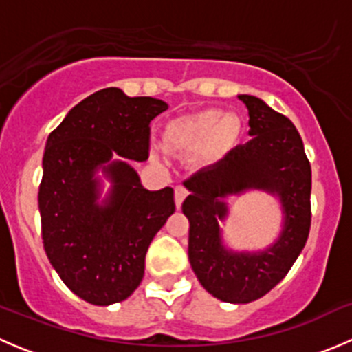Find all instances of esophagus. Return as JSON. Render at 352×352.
<instances>
[{
  "instance_id": "1",
  "label": "esophagus",
  "mask_w": 352,
  "mask_h": 352,
  "mask_svg": "<svg viewBox=\"0 0 352 352\" xmlns=\"http://www.w3.org/2000/svg\"><path fill=\"white\" fill-rule=\"evenodd\" d=\"M187 196H189V190H187L186 187H184V186H177L175 187V204H177V208H180V206H182L184 199H186Z\"/></svg>"
}]
</instances>
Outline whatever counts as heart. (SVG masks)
<instances>
[{
	"instance_id": "obj_1",
	"label": "heart",
	"mask_w": 352,
	"mask_h": 352,
	"mask_svg": "<svg viewBox=\"0 0 352 352\" xmlns=\"http://www.w3.org/2000/svg\"><path fill=\"white\" fill-rule=\"evenodd\" d=\"M239 131L236 117L223 116L219 110L208 109L170 122L165 131V144L177 153L199 150L204 158L211 160L233 143Z\"/></svg>"
}]
</instances>
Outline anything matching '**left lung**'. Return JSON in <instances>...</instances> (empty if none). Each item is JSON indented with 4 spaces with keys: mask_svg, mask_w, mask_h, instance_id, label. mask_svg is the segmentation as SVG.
<instances>
[{
    "mask_svg": "<svg viewBox=\"0 0 352 352\" xmlns=\"http://www.w3.org/2000/svg\"><path fill=\"white\" fill-rule=\"evenodd\" d=\"M248 109L252 140L218 163L199 170L184 186L189 219V261L208 293L228 303L258 300L285 279L307 243L311 225V166L294 124L261 98L239 95ZM248 188L282 201L285 225L280 239L262 252L226 251L217 221L228 208L222 197Z\"/></svg>",
    "mask_w": 352,
    "mask_h": 352,
    "instance_id": "obj_1",
    "label": "left lung"
}]
</instances>
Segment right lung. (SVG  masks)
<instances>
[{"mask_svg":"<svg viewBox=\"0 0 352 352\" xmlns=\"http://www.w3.org/2000/svg\"><path fill=\"white\" fill-rule=\"evenodd\" d=\"M168 105L151 97H127L110 87L81 100L49 134L38 187L44 250L63 283L98 307L133 294L144 274L153 236L175 211L173 189L148 190L117 153L144 162L150 122ZM102 168L113 180L98 205Z\"/></svg>","mask_w":352,"mask_h":352,"instance_id":"add662e5","label":"right lung"}]
</instances>
